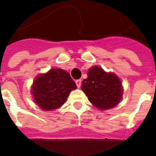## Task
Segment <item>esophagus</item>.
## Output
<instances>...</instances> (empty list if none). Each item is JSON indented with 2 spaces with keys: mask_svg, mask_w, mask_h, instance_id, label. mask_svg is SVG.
Masks as SVG:
<instances>
[{
  "mask_svg": "<svg viewBox=\"0 0 156 156\" xmlns=\"http://www.w3.org/2000/svg\"><path fill=\"white\" fill-rule=\"evenodd\" d=\"M75 83L76 85H77V87L79 88L81 87V85H82V80H81V79H78V80L75 81Z\"/></svg>",
  "mask_w": 156,
  "mask_h": 156,
  "instance_id": "34e87169",
  "label": "esophagus"
}]
</instances>
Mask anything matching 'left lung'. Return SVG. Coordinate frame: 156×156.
Returning <instances> with one entry per match:
<instances>
[{
	"label": "left lung",
	"instance_id": "1",
	"mask_svg": "<svg viewBox=\"0 0 156 156\" xmlns=\"http://www.w3.org/2000/svg\"><path fill=\"white\" fill-rule=\"evenodd\" d=\"M82 89L91 104L100 109H109L120 102L122 95L121 81L113 73H105L102 68L94 66L88 71Z\"/></svg>",
	"mask_w": 156,
	"mask_h": 156
}]
</instances>
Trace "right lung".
Instances as JSON below:
<instances>
[{
  "mask_svg": "<svg viewBox=\"0 0 156 156\" xmlns=\"http://www.w3.org/2000/svg\"><path fill=\"white\" fill-rule=\"evenodd\" d=\"M69 73L61 69H52L46 74H40L32 86L35 102L43 110L58 108L66 102L69 93L76 89Z\"/></svg>",
  "mask_w": 156,
  "mask_h": 156,
  "instance_id": "add662e5",
  "label": "right lung"
}]
</instances>
